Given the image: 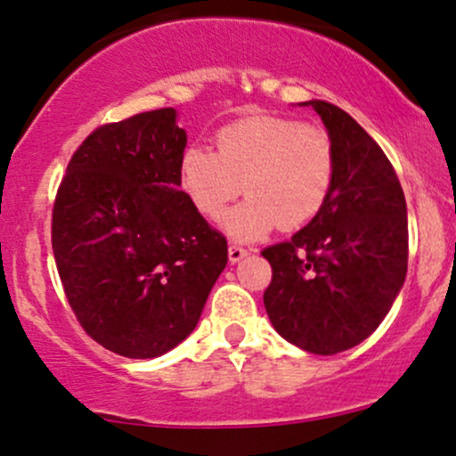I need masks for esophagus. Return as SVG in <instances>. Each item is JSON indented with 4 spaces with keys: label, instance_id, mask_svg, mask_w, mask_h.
Returning a JSON list of instances; mask_svg holds the SVG:
<instances>
[{
    "label": "esophagus",
    "instance_id": "1",
    "mask_svg": "<svg viewBox=\"0 0 456 456\" xmlns=\"http://www.w3.org/2000/svg\"><path fill=\"white\" fill-rule=\"evenodd\" d=\"M246 255H248V250H246L244 246H240V244L229 246V261L232 263H238L240 259H244Z\"/></svg>",
    "mask_w": 456,
    "mask_h": 456
}]
</instances>
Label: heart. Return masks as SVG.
<instances>
[{"label": "heart", "mask_w": 456, "mask_h": 456, "mask_svg": "<svg viewBox=\"0 0 456 456\" xmlns=\"http://www.w3.org/2000/svg\"><path fill=\"white\" fill-rule=\"evenodd\" d=\"M333 172L336 152L325 129L255 114L218 129L214 152L184 151L178 175L186 200L208 221L221 218L244 189L248 200L224 216V229L255 240L276 224L289 232L310 223L325 206Z\"/></svg>", "instance_id": "heart-1"}]
</instances>
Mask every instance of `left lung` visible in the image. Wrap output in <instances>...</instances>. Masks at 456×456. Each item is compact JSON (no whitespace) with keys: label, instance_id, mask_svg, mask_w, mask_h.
I'll list each match as a JSON object with an SVG mask.
<instances>
[{"label":"left lung","instance_id":"1","mask_svg":"<svg viewBox=\"0 0 456 456\" xmlns=\"http://www.w3.org/2000/svg\"><path fill=\"white\" fill-rule=\"evenodd\" d=\"M308 103L333 142L336 172L322 210L287 242L261 250L272 265L263 304L287 342L336 354L370 338L403 287L408 210L376 140L342 108Z\"/></svg>","mask_w":456,"mask_h":456}]
</instances>
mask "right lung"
Returning a JSON list of instances; mask_svg holds the SVG:
<instances>
[{"label":"right lung","mask_w":456,"mask_h":456,"mask_svg":"<svg viewBox=\"0 0 456 456\" xmlns=\"http://www.w3.org/2000/svg\"><path fill=\"white\" fill-rule=\"evenodd\" d=\"M186 134L174 108L100 125L53 206V252L86 336L152 359L193 331L227 265V240L180 191Z\"/></svg>","instance_id":"obj_1"}]
</instances>
